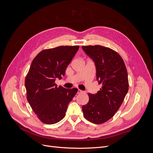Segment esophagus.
<instances>
[{"label":"esophagus","instance_id":"esophagus-1","mask_svg":"<svg viewBox=\"0 0 153 153\" xmlns=\"http://www.w3.org/2000/svg\"><path fill=\"white\" fill-rule=\"evenodd\" d=\"M82 92H83V91H82V90L78 89V92H77V93H78V94H80V93H82Z\"/></svg>","mask_w":153,"mask_h":153}]
</instances>
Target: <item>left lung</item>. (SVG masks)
<instances>
[{"instance_id": "1", "label": "left lung", "mask_w": 153, "mask_h": 153, "mask_svg": "<svg viewBox=\"0 0 153 153\" xmlns=\"http://www.w3.org/2000/svg\"><path fill=\"white\" fill-rule=\"evenodd\" d=\"M82 48L94 61L96 80L102 84L97 93H88L89 102L82 106V111L88 121L101 124L114 116L127 94V69L121 57L112 49L100 45Z\"/></svg>"}]
</instances>
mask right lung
<instances>
[{
  "mask_svg": "<svg viewBox=\"0 0 153 153\" xmlns=\"http://www.w3.org/2000/svg\"><path fill=\"white\" fill-rule=\"evenodd\" d=\"M78 48V46H61L44 50L32 62L25 80L27 99L39 119L45 124L61 121L78 91L76 88L57 87L55 81L65 75Z\"/></svg>",
  "mask_w": 153,
  "mask_h": 153,
  "instance_id": "add662e5",
  "label": "right lung"
}]
</instances>
